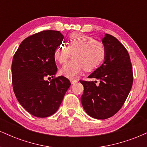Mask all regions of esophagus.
<instances>
[{
  "mask_svg": "<svg viewBox=\"0 0 147 147\" xmlns=\"http://www.w3.org/2000/svg\"><path fill=\"white\" fill-rule=\"evenodd\" d=\"M77 82H78V81H77V79H71V80H70V82H71L72 84H75V83H77Z\"/></svg>",
  "mask_w": 147,
  "mask_h": 147,
  "instance_id": "obj_1",
  "label": "esophagus"
}]
</instances>
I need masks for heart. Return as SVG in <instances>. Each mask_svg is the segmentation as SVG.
Segmentation results:
<instances>
[{"instance_id": "1", "label": "heart", "mask_w": 147, "mask_h": 147, "mask_svg": "<svg viewBox=\"0 0 147 147\" xmlns=\"http://www.w3.org/2000/svg\"><path fill=\"white\" fill-rule=\"evenodd\" d=\"M68 46L61 44L54 51V59L63 63L72 55L74 57L62 67L61 75L68 78H74L82 72L91 71L102 63L106 50L102 42L93 37L81 33H72L68 37Z\"/></svg>"}]
</instances>
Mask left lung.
Here are the masks:
<instances>
[{
    "mask_svg": "<svg viewBox=\"0 0 147 147\" xmlns=\"http://www.w3.org/2000/svg\"><path fill=\"white\" fill-rule=\"evenodd\" d=\"M102 43L106 53L104 62L88 76L99 82L80 81L84 86L81 102L90 117L105 119L117 113L133 85V69L126 49L115 37L105 34Z\"/></svg>",
    "mask_w": 147,
    "mask_h": 147,
    "instance_id": "obj_1",
    "label": "left lung"
}]
</instances>
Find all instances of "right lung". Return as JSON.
Returning a JSON list of instances; mask_svg holds the SVG:
<instances>
[{"label": "right lung", "instance_id": "right-lung-1", "mask_svg": "<svg viewBox=\"0 0 147 147\" xmlns=\"http://www.w3.org/2000/svg\"><path fill=\"white\" fill-rule=\"evenodd\" d=\"M64 36L59 31L45 30L22 41L11 64L13 89L23 108L37 117H46L57 112L70 82L63 76L53 78L57 67L54 51Z\"/></svg>", "mask_w": 147, "mask_h": 147}]
</instances>
